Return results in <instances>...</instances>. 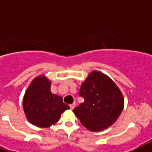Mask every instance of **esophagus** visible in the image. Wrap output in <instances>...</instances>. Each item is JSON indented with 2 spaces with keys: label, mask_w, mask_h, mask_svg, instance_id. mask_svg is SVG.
Listing matches in <instances>:
<instances>
[{
  "label": "esophagus",
  "mask_w": 152,
  "mask_h": 152,
  "mask_svg": "<svg viewBox=\"0 0 152 152\" xmlns=\"http://www.w3.org/2000/svg\"><path fill=\"white\" fill-rule=\"evenodd\" d=\"M75 105H76V104H74V103H73V104H71L69 105L70 106V108H71V109H72H72H73V108H75Z\"/></svg>",
  "instance_id": "esophagus-1"
}]
</instances>
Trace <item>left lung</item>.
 Wrapping results in <instances>:
<instances>
[{"label": "left lung", "mask_w": 152, "mask_h": 152, "mask_svg": "<svg viewBox=\"0 0 152 152\" xmlns=\"http://www.w3.org/2000/svg\"><path fill=\"white\" fill-rule=\"evenodd\" d=\"M84 102L73 109L80 123L89 130L98 132L109 127L119 118L124 99L120 90L108 76L91 72L80 87Z\"/></svg>", "instance_id": "1"}]
</instances>
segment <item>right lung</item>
<instances>
[{"label":"right lung","mask_w":152,"mask_h":152,"mask_svg":"<svg viewBox=\"0 0 152 152\" xmlns=\"http://www.w3.org/2000/svg\"><path fill=\"white\" fill-rule=\"evenodd\" d=\"M50 81L39 76L32 81L23 97V109L29 123L40 128L54 125L69 106L61 96L51 93Z\"/></svg>","instance_id":"right-lung-1"}]
</instances>
